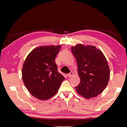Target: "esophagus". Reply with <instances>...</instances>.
<instances>
[{"mask_svg":"<svg viewBox=\"0 0 127 127\" xmlns=\"http://www.w3.org/2000/svg\"><path fill=\"white\" fill-rule=\"evenodd\" d=\"M73 75V72H71L70 73H68V74H66V76H67L68 77H72Z\"/></svg>","mask_w":127,"mask_h":127,"instance_id":"34e87169","label":"esophagus"}]
</instances>
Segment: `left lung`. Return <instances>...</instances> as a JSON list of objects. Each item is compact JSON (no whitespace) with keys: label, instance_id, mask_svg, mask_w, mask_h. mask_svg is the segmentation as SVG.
<instances>
[{"label":"left lung","instance_id":"1","mask_svg":"<svg viewBox=\"0 0 127 127\" xmlns=\"http://www.w3.org/2000/svg\"><path fill=\"white\" fill-rule=\"evenodd\" d=\"M71 50L76 59L80 83L77 93L86 98L95 97L106 88L110 69L102 52L94 46L77 44Z\"/></svg>","mask_w":127,"mask_h":127}]
</instances>
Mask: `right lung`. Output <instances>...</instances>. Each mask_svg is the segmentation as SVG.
<instances>
[{
  "instance_id": "obj_1",
  "label": "right lung",
  "mask_w": 127,
  "mask_h": 127,
  "mask_svg": "<svg viewBox=\"0 0 127 127\" xmlns=\"http://www.w3.org/2000/svg\"><path fill=\"white\" fill-rule=\"evenodd\" d=\"M62 45L42 46L29 53L22 76L28 91L37 99L46 100L57 94L65 78L58 72L55 59Z\"/></svg>"
}]
</instances>
